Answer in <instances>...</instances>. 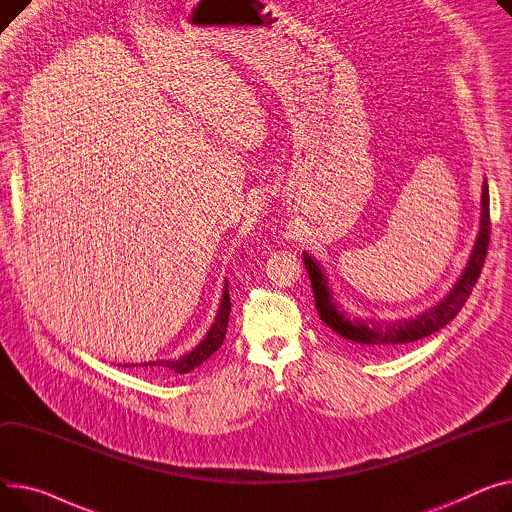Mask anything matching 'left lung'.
<instances>
[{"instance_id": "obj_1", "label": "left lung", "mask_w": 512, "mask_h": 512, "mask_svg": "<svg viewBox=\"0 0 512 512\" xmlns=\"http://www.w3.org/2000/svg\"><path fill=\"white\" fill-rule=\"evenodd\" d=\"M490 244V194H488V182H484L482 188V223H479V235L475 248L469 256V262L463 270L461 279L457 285L450 289V293L442 299V302L428 312H422L415 318H401L395 322H378V320H362L351 318L333 299V293L328 289V279L324 277L320 264L304 252V264L310 275V283L314 289V302L320 320L339 333L343 339H349L355 345H362L366 349H397L401 345L419 341L424 337H430L436 330L444 328L450 320H453L461 308L465 306L467 297L471 295L479 273H482L486 254Z\"/></svg>"}]
</instances>
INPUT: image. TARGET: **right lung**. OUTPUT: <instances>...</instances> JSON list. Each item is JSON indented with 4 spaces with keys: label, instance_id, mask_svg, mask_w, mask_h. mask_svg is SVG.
I'll return each mask as SVG.
<instances>
[{
    "label": "right lung",
    "instance_id": "obj_1",
    "mask_svg": "<svg viewBox=\"0 0 512 512\" xmlns=\"http://www.w3.org/2000/svg\"><path fill=\"white\" fill-rule=\"evenodd\" d=\"M229 312H231V299H229V285L225 283L223 287V297H221V306L215 318V324L210 326L208 335L200 341V345L196 349H192L188 355H182L179 359H159V362H144L142 368H157V370H171L175 374H188L194 368H198L202 362L213 355L225 341V333H227V322H229ZM128 368V366H124Z\"/></svg>",
    "mask_w": 512,
    "mask_h": 512
}]
</instances>
